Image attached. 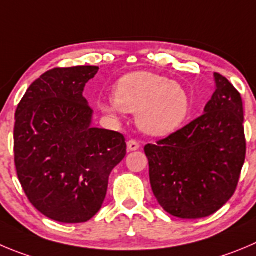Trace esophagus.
<instances>
[{
	"label": "esophagus",
	"mask_w": 256,
	"mask_h": 256,
	"mask_svg": "<svg viewBox=\"0 0 256 256\" xmlns=\"http://www.w3.org/2000/svg\"><path fill=\"white\" fill-rule=\"evenodd\" d=\"M140 148V144L136 140H128V152H135Z\"/></svg>",
	"instance_id": "1"
}]
</instances>
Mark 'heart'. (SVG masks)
Returning a JSON list of instances; mask_svg holds the SVG:
<instances>
[{
  "label": "heart",
  "mask_w": 256,
  "mask_h": 256,
  "mask_svg": "<svg viewBox=\"0 0 256 256\" xmlns=\"http://www.w3.org/2000/svg\"><path fill=\"white\" fill-rule=\"evenodd\" d=\"M114 101L102 104V111L117 114L121 111L136 114L138 125L144 132L164 136L178 130L190 110V96L166 77L148 72L126 74L117 80Z\"/></svg>",
  "instance_id": "1"
}]
</instances>
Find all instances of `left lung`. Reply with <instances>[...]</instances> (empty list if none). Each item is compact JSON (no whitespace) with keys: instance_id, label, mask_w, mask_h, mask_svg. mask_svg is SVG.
<instances>
[{"instance_id":"1","label":"left lung","mask_w":256,"mask_h":256,"mask_svg":"<svg viewBox=\"0 0 256 256\" xmlns=\"http://www.w3.org/2000/svg\"><path fill=\"white\" fill-rule=\"evenodd\" d=\"M214 77L216 90L204 114L144 148L152 193L179 218L218 211L235 193L245 162L242 100L225 77Z\"/></svg>"}]
</instances>
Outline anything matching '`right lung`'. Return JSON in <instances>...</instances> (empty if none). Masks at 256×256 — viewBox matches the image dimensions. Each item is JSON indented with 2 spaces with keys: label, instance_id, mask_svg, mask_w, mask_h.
Segmentation results:
<instances>
[{
  "label": "right lung",
  "instance_id": "add662e5",
  "mask_svg": "<svg viewBox=\"0 0 256 256\" xmlns=\"http://www.w3.org/2000/svg\"><path fill=\"white\" fill-rule=\"evenodd\" d=\"M98 66L54 68L26 90L15 114V166L25 194L44 216L80 224L102 207L112 169L126 155L120 132L92 126L83 97Z\"/></svg>",
  "mask_w": 256,
  "mask_h": 256
}]
</instances>
